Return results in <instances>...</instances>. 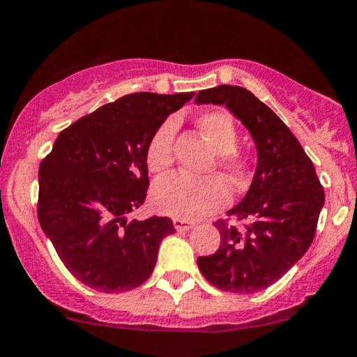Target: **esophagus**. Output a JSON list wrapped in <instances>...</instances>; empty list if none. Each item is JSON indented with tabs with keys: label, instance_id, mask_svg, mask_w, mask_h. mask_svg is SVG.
Here are the masks:
<instances>
[{
	"label": "esophagus",
	"instance_id": "34e87169",
	"mask_svg": "<svg viewBox=\"0 0 357 357\" xmlns=\"http://www.w3.org/2000/svg\"><path fill=\"white\" fill-rule=\"evenodd\" d=\"M172 225H174V229L178 230V232H185V230L193 229L195 223L193 222H188V220H183V218H174V220H172Z\"/></svg>",
	"mask_w": 357,
	"mask_h": 357
}]
</instances>
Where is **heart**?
Masks as SVG:
<instances>
[{
	"mask_svg": "<svg viewBox=\"0 0 357 357\" xmlns=\"http://www.w3.org/2000/svg\"><path fill=\"white\" fill-rule=\"evenodd\" d=\"M198 127L220 158L217 166L230 181H238L248 171V162L236 154L238 135L232 116L227 112H206L198 119ZM178 120L169 116L164 120L149 139L146 164L154 174H162L172 164V142ZM230 199L229 188L220 178H191L185 174H171L159 179L152 190L155 210L169 217L195 220L213 213L225 206Z\"/></svg>",
	"mask_w": 357,
	"mask_h": 357,
	"instance_id": "heart-1",
	"label": "heart"
}]
</instances>
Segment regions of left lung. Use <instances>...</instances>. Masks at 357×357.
<instances>
[{
    "instance_id": "obj_1",
    "label": "left lung",
    "mask_w": 357,
    "mask_h": 357,
    "mask_svg": "<svg viewBox=\"0 0 357 357\" xmlns=\"http://www.w3.org/2000/svg\"><path fill=\"white\" fill-rule=\"evenodd\" d=\"M198 105H225L249 130L257 166L249 191L229 217L248 220L244 230L215 223L220 248L198 257L208 283L248 295L271 287L301 259L315 236L325 195L303 147L268 105L241 86L203 89Z\"/></svg>"
}]
</instances>
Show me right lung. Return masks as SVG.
I'll return each instance as SVG.
<instances>
[{
  "label": "right lung",
  "mask_w": 357,
  "mask_h": 357,
  "mask_svg": "<svg viewBox=\"0 0 357 357\" xmlns=\"http://www.w3.org/2000/svg\"><path fill=\"white\" fill-rule=\"evenodd\" d=\"M195 93H132L62 130L38 169V222L73 276L103 293L151 276L171 218L127 220L149 186L146 147Z\"/></svg>",
  "instance_id": "1"
}]
</instances>
